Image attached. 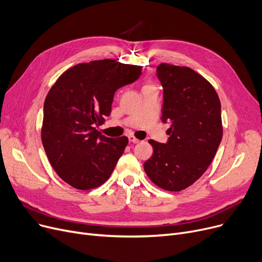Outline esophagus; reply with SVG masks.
I'll list each match as a JSON object with an SVG mask.
<instances>
[{
    "label": "esophagus",
    "mask_w": 262,
    "mask_h": 262,
    "mask_svg": "<svg viewBox=\"0 0 262 262\" xmlns=\"http://www.w3.org/2000/svg\"><path fill=\"white\" fill-rule=\"evenodd\" d=\"M128 141L129 142H132V143H139L140 142V140L139 139H137L135 136H133V135H130V136H128Z\"/></svg>",
    "instance_id": "34e87169"
}]
</instances>
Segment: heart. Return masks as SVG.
Wrapping results in <instances>:
<instances>
[{
  "label": "heart",
  "mask_w": 262,
  "mask_h": 262,
  "mask_svg": "<svg viewBox=\"0 0 262 262\" xmlns=\"http://www.w3.org/2000/svg\"><path fill=\"white\" fill-rule=\"evenodd\" d=\"M152 85H149V84H146V85H144V87H150Z\"/></svg>",
  "instance_id": "obj_1"
}]
</instances>
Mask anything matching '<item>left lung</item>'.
Instances as JSON below:
<instances>
[{
    "instance_id": "1",
    "label": "left lung",
    "mask_w": 262,
    "mask_h": 262,
    "mask_svg": "<svg viewBox=\"0 0 262 262\" xmlns=\"http://www.w3.org/2000/svg\"><path fill=\"white\" fill-rule=\"evenodd\" d=\"M157 75L163 87L161 120L170 124L167 143L148 140L153 155L144 171L156 186L182 191L208 169L223 126L221 102L210 82L188 67L160 63Z\"/></svg>"
}]
</instances>
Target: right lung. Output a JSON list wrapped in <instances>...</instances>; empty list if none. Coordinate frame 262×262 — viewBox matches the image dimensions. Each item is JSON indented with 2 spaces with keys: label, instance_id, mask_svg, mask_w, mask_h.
Returning a JSON list of instances; mask_svg holds the SVG:
<instances>
[{
  "label": "right lung",
  "instance_id": "obj_1",
  "mask_svg": "<svg viewBox=\"0 0 262 262\" xmlns=\"http://www.w3.org/2000/svg\"><path fill=\"white\" fill-rule=\"evenodd\" d=\"M141 69L115 59L78 63L50 89L41 140L55 172L73 188H98L112 175L128 138H108L96 126L112 113L115 92L138 79Z\"/></svg>",
  "mask_w": 262,
  "mask_h": 262
}]
</instances>
